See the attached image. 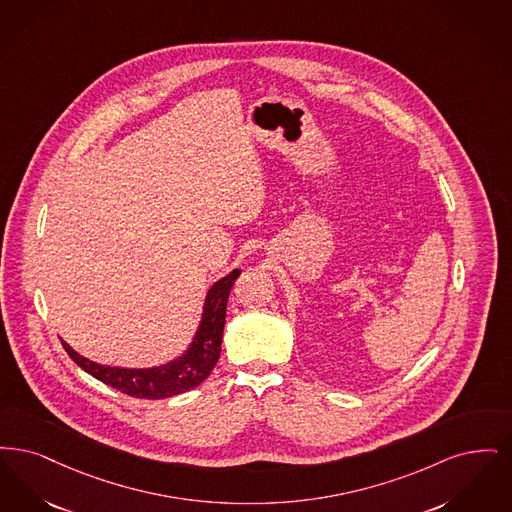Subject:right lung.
Masks as SVG:
<instances>
[{"mask_svg": "<svg viewBox=\"0 0 512 512\" xmlns=\"http://www.w3.org/2000/svg\"><path fill=\"white\" fill-rule=\"evenodd\" d=\"M239 275L241 271L233 269L229 275H225L218 283H214L212 289L208 290L199 331L195 334L191 346L183 356L166 365L153 367V369L107 367L76 354L65 340H61L63 348L70 359L91 377L105 382L107 386L116 388L122 394H128L132 398L162 400V398H172L187 390H193L212 373L214 365L220 359L227 298Z\"/></svg>", "mask_w": 512, "mask_h": 512, "instance_id": "right-lung-1", "label": "right lung"}]
</instances>
